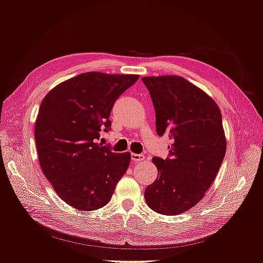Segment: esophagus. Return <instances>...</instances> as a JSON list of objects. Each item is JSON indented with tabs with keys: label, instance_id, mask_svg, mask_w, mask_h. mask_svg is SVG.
Listing matches in <instances>:
<instances>
[{
	"label": "esophagus",
	"instance_id": "1",
	"mask_svg": "<svg viewBox=\"0 0 263 263\" xmlns=\"http://www.w3.org/2000/svg\"><path fill=\"white\" fill-rule=\"evenodd\" d=\"M146 157L141 154H132V161L133 162H139L144 160Z\"/></svg>",
	"mask_w": 263,
	"mask_h": 263
}]
</instances>
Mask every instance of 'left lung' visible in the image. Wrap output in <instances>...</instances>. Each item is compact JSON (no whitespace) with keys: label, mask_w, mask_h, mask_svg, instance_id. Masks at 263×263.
<instances>
[{"label":"left lung","mask_w":263,"mask_h":263,"mask_svg":"<svg viewBox=\"0 0 263 263\" xmlns=\"http://www.w3.org/2000/svg\"><path fill=\"white\" fill-rule=\"evenodd\" d=\"M150 93L159 136L172 144L166 159L154 157L156 181L146 187L149 208L162 215L192 209L210 189L226 154L221 113L200 87L179 76L141 79Z\"/></svg>","instance_id":"1"}]
</instances>
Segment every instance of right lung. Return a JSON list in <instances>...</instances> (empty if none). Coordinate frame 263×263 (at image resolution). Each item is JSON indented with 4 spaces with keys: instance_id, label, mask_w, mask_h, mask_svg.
<instances>
[{
    "instance_id": "right-lung-1",
    "label": "right lung",
    "mask_w": 263,
    "mask_h": 263,
    "mask_svg": "<svg viewBox=\"0 0 263 263\" xmlns=\"http://www.w3.org/2000/svg\"><path fill=\"white\" fill-rule=\"evenodd\" d=\"M137 74L85 72L54 86L44 98L35 124L41 168L55 193L72 208L89 212L105 206L127 171L130 154L98 144L110 129L115 101Z\"/></svg>"
}]
</instances>
